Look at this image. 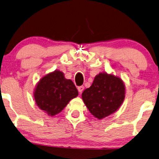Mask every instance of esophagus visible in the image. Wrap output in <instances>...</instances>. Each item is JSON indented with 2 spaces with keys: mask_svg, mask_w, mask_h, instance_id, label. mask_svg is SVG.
Returning <instances> with one entry per match:
<instances>
[{
  "mask_svg": "<svg viewBox=\"0 0 159 159\" xmlns=\"http://www.w3.org/2000/svg\"><path fill=\"white\" fill-rule=\"evenodd\" d=\"M84 86H80V87H77V89H78V91H79L80 93H82V92H83V90H84Z\"/></svg>",
  "mask_w": 159,
  "mask_h": 159,
  "instance_id": "34e87169",
  "label": "esophagus"
}]
</instances>
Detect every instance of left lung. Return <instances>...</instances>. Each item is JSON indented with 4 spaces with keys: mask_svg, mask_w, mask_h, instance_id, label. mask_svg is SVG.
<instances>
[{
    "mask_svg": "<svg viewBox=\"0 0 159 159\" xmlns=\"http://www.w3.org/2000/svg\"><path fill=\"white\" fill-rule=\"evenodd\" d=\"M125 97V86L121 78L113 74L100 72L93 84L82 94L89 111L98 120L113 114L119 109Z\"/></svg>",
    "mask_w": 159,
    "mask_h": 159,
    "instance_id": "1",
    "label": "left lung"
}]
</instances>
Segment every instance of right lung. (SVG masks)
<instances>
[{
	"label": "right lung",
	"instance_id": "1",
	"mask_svg": "<svg viewBox=\"0 0 159 159\" xmlns=\"http://www.w3.org/2000/svg\"><path fill=\"white\" fill-rule=\"evenodd\" d=\"M78 91L61 71L55 70L41 77L34 91L36 105L49 116H54L77 98Z\"/></svg>",
	"mask_w": 159,
	"mask_h": 159
}]
</instances>
